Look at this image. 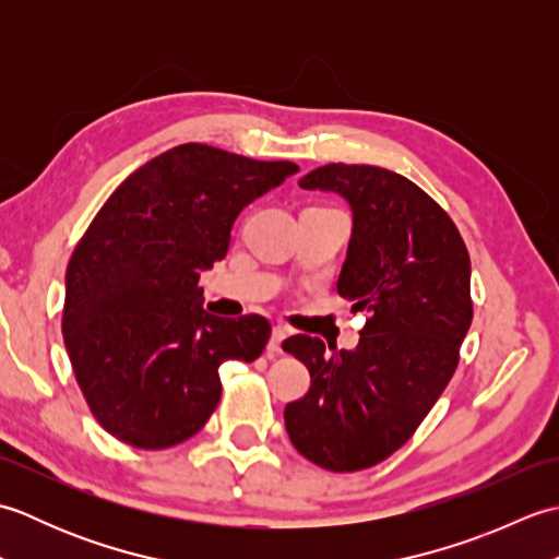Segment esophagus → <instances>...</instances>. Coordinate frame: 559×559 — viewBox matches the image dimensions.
Returning a JSON list of instances; mask_svg holds the SVG:
<instances>
[{"instance_id": "obj_1", "label": "esophagus", "mask_w": 559, "mask_h": 559, "mask_svg": "<svg viewBox=\"0 0 559 559\" xmlns=\"http://www.w3.org/2000/svg\"><path fill=\"white\" fill-rule=\"evenodd\" d=\"M288 338V331L286 329H283V326H273V331H271V341H269V346H266V353L271 355V358H273V355H281L283 353V341H286Z\"/></svg>"}]
</instances>
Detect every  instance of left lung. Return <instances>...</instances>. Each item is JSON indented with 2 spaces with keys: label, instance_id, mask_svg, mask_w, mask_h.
Instances as JSON below:
<instances>
[{
  "label": "left lung",
  "instance_id": "left-lung-1",
  "mask_svg": "<svg viewBox=\"0 0 559 559\" xmlns=\"http://www.w3.org/2000/svg\"><path fill=\"white\" fill-rule=\"evenodd\" d=\"M302 189L334 192L353 213L338 295L365 312L355 350L290 336L283 350L310 370L286 406V430L326 471H360L406 444L442 396L473 319L471 259L447 213L399 173L331 163Z\"/></svg>",
  "mask_w": 559,
  "mask_h": 559
}]
</instances>
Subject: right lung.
I'll list each match as a JSON object with an SVG mask.
<instances>
[{
  "label": "right lung",
  "mask_w": 559,
  "mask_h": 559,
  "mask_svg": "<svg viewBox=\"0 0 559 559\" xmlns=\"http://www.w3.org/2000/svg\"><path fill=\"white\" fill-rule=\"evenodd\" d=\"M298 170L185 144L105 201L67 266L62 334L88 408L112 437L139 449L185 442L218 406V367L264 350L266 319L209 314L197 283L228 254L240 211Z\"/></svg>",
  "instance_id": "1"
}]
</instances>
